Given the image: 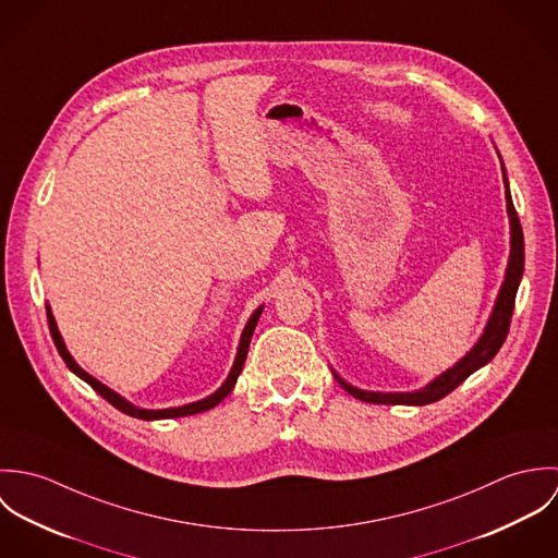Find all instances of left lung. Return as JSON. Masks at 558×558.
I'll return each mask as SVG.
<instances>
[{"label": "left lung", "mask_w": 558, "mask_h": 558, "mask_svg": "<svg viewBox=\"0 0 558 558\" xmlns=\"http://www.w3.org/2000/svg\"><path fill=\"white\" fill-rule=\"evenodd\" d=\"M502 178H505V186H507V213H509V221H511V255H509V266H507V275H505V283L500 288V294L496 299V307L492 312V318L487 322L477 345L451 369H447L442 376H438L434 383H429L425 389L414 391V393H372V391H359L354 387H350L348 383H343L337 374V383L352 396V398L367 401V403H408V405H425L432 401L449 396L453 389H458L473 372H477L478 367H483L485 363H489L496 352L500 350V345L507 339L509 332V324L513 316V305H515V294H518V286L524 272V234H522V226H520V217L513 208L511 202V193H509V182L505 175V167H502Z\"/></svg>", "instance_id": "left-lung-1"}]
</instances>
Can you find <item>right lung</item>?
<instances>
[{
	"label": "right lung",
	"instance_id": "1",
	"mask_svg": "<svg viewBox=\"0 0 558 558\" xmlns=\"http://www.w3.org/2000/svg\"><path fill=\"white\" fill-rule=\"evenodd\" d=\"M259 314H262V307L251 316V319H248L246 326H244V330H242L239 354H236L234 367H232L228 380L223 383V387H221L217 393H213L210 398L199 399V401H195V403H186V405H180V408H165V410H144V408H137V405L129 403L126 399L120 398L118 393H113L111 389H107L105 385H100V383H98L96 378H92L89 374H85L80 365L75 363V359L69 354V350H66V345H64V341H62V337H60L58 324H56V319H53V314H51L49 307H47V322H49V330H51L53 343H56L60 356L64 359V363H66V367H69L71 372H75L81 380H85L100 398L107 399V401H109L113 408H118L120 412H124V414H129V416H135V418H144V421H157V418H175V416H189V414H197V412L210 410V408H215L221 399H226L230 396V391L234 389V385H236V380H239L240 372H242V365H244V359H246V352H248V343H251V337H253V330H255V324H257V319H259Z\"/></svg>",
	"mask_w": 558,
	"mask_h": 558
}]
</instances>
